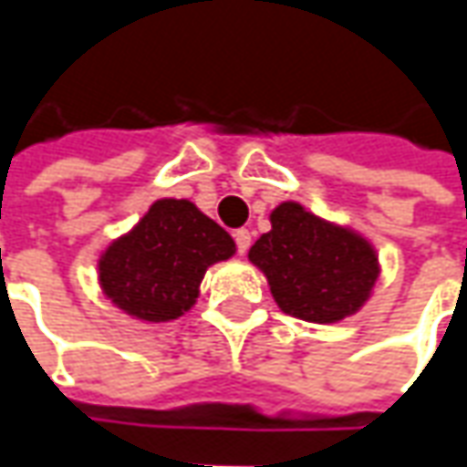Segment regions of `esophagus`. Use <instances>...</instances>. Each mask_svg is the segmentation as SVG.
<instances>
[{
    "label": "esophagus",
    "instance_id": "1",
    "mask_svg": "<svg viewBox=\"0 0 467 467\" xmlns=\"http://www.w3.org/2000/svg\"><path fill=\"white\" fill-rule=\"evenodd\" d=\"M234 239H236V249H239V254H246V249H249V244H252V234H249L246 228H239V231L234 234Z\"/></svg>",
    "mask_w": 467,
    "mask_h": 467
}]
</instances>
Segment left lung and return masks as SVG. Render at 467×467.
Here are the masks:
<instances>
[{
  "label": "left lung",
  "mask_w": 467,
  "mask_h": 467,
  "mask_svg": "<svg viewBox=\"0 0 467 467\" xmlns=\"http://www.w3.org/2000/svg\"><path fill=\"white\" fill-rule=\"evenodd\" d=\"M249 262L267 278L280 312L317 325L361 312L382 273L364 234L294 200L270 213V231L252 244Z\"/></svg>",
  "instance_id": "left-lung-1"
}]
</instances>
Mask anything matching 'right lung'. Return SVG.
I'll use <instances>...</instances> for the list:
<instances>
[{"instance_id":"obj_1","label":"right lung","mask_w":467,"mask_h":467,"mask_svg":"<svg viewBox=\"0 0 467 467\" xmlns=\"http://www.w3.org/2000/svg\"><path fill=\"white\" fill-rule=\"evenodd\" d=\"M236 244L189 200L163 197L99 257V285L140 322H171L189 312L207 267L231 260Z\"/></svg>"}]
</instances>
